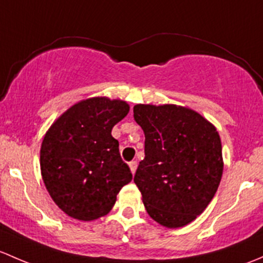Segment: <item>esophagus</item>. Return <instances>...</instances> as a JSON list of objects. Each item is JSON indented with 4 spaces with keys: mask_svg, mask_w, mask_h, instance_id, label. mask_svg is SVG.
Masks as SVG:
<instances>
[{
    "mask_svg": "<svg viewBox=\"0 0 263 263\" xmlns=\"http://www.w3.org/2000/svg\"><path fill=\"white\" fill-rule=\"evenodd\" d=\"M129 167H130V171H132V173H133V175H134L135 171H137L138 163H137V162H135V161H132V162H129Z\"/></svg>",
    "mask_w": 263,
    "mask_h": 263,
    "instance_id": "obj_1",
    "label": "esophagus"
}]
</instances>
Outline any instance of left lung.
Masks as SVG:
<instances>
[{"instance_id":"8db88e82","label":"left lung","mask_w":263,"mask_h":263,"mask_svg":"<svg viewBox=\"0 0 263 263\" xmlns=\"http://www.w3.org/2000/svg\"><path fill=\"white\" fill-rule=\"evenodd\" d=\"M133 111L145 135V157L134 176L145 210L167 228L187 226L206 209L220 183L219 133L189 107L139 104Z\"/></svg>"}]
</instances>
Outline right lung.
I'll list each match as a JSON object with an SVG mask.
<instances>
[{"mask_svg":"<svg viewBox=\"0 0 263 263\" xmlns=\"http://www.w3.org/2000/svg\"><path fill=\"white\" fill-rule=\"evenodd\" d=\"M129 109L121 100H82L45 134L40 148L43 181L53 201L71 218L90 221L106 215L121 187L132 181L111 135Z\"/></svg>","mask_w":263,"mask_h":263,"instance_id":"add662e5","label":"right lung"}]
</instances>
